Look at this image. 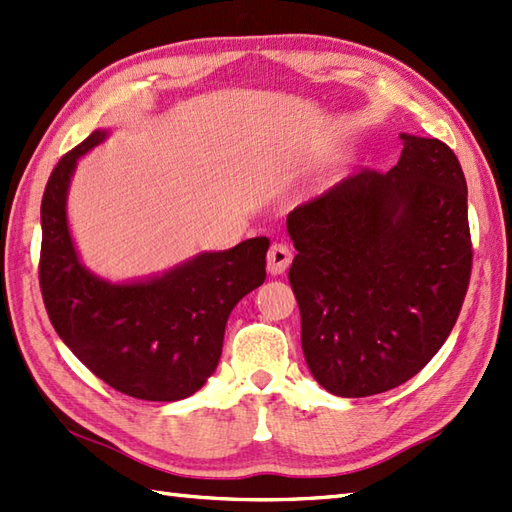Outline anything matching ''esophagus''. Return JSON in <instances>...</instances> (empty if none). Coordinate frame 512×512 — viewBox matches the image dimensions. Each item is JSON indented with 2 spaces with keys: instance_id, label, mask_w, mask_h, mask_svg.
Listing matches in <instances>:
<instances>
[{
  "instance_id": "obj_1",
  "label": "esophagus",
  "mask_w": 512,
  "mask_h": 512,
  "mask_svg": "<svg viewBox=\"0 0 512 512\" xmlns=\"http://www.w3.org/2000/svg\"><path fill=\"white\" fill-rule=\"evenodd\" d=\"M266 262H268L266 268L270 275H284L292 262V250L286 244H273L268 250Z\"/></svg>"
}]
</instances>
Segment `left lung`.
<instances>
[{"label": "left lung", "mask_w": 512, "mask_h": 512, "mask_svg": "<svg viewBox=\"0 0 512 512\" xmlns=\"http://www.w3.org/2000/svg\"><path fill=\"white\" fill-rule=\"evenodd\" d=\"M361 171L288 213L290 286L314 380L341 398L407 383L447 341L471 277L466 180L436 138L400 134Z\"/></svg>", "instance_id": "obj_1"}]
</instances>
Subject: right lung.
<instances>
[{
  "label": "right lung",
  "mask_w": 512,
  "mask_h": 512,
  "mask_svg": "<svg viewBox=\"0 0 512 512\" xmlns=\"http://www.w3.org/2000/svg\"><path fill=\"white\" fill-rule=\"evenodd\" d=\"M110 134L94 129L50 173L41 200L43 303L61 341L103 383L140 400H182L220 363L233 308L264 284L270 239L204 250L140 279L92 273L70 231L68 193L79 160Z\"/></svg>",
  "instance_id": "1"
}]
</instances>
